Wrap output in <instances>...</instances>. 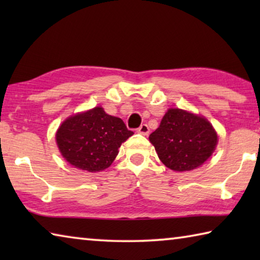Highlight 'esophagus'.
Masks as SVG:
<instances>
[{
    "label": "esophagus",
    "instance_id": "1",
    "mask_svg": "<svg viewBox=\"0 0 260 260\" xmlns=\"http://www.w3.org/2000/svg\"><path fill=\"white\" fill-rule=\"evenodd\" d=\"M138 133L142 134V135H148V133H149V127H148V125H147V124L141 125V126L139 127V128H138Z\"/></svg>",
    "mask_w": 260,
    "mask_h": 260
}]
</instances>
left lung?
Returning <instances> with one entry per match:
<instances>
[{"label": "left lung", "instance_id": "left-lung-1", "mask_svg": "<svg viewBox=\"0 0 260 260\" xmlns=\"http://www.w3.org/2000/svg\"><path fill=\"white\" fill-rule=\"evenodd\" d=\"M149 140L162 164L184 172L209 159L217 147L218 135L204 117L181 109H169Z\"/></svg>", "mask_w": 260, "mask_h": 260}]
</instances>
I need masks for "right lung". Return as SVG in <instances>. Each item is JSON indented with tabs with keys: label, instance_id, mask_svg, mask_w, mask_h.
Listing matches in <instances>:
<instances>
[{
	"label": "right lung",
	"instance_id": "1",
	"mask_svg": "<svg viewBox=\"0 0 260 260\" xmlns=\"http://www.w3.org/2000/svg\"><path fill=\"white\" fill-rule=\"evenodd\" d=\"M120 118L96 107L69 117L56 133L61 156L72 166L100 172L112 164L121 143L133 135Z\"/></svg>",
	"mask_w": 260,
	"mask_h": 260
}]
</instances>
